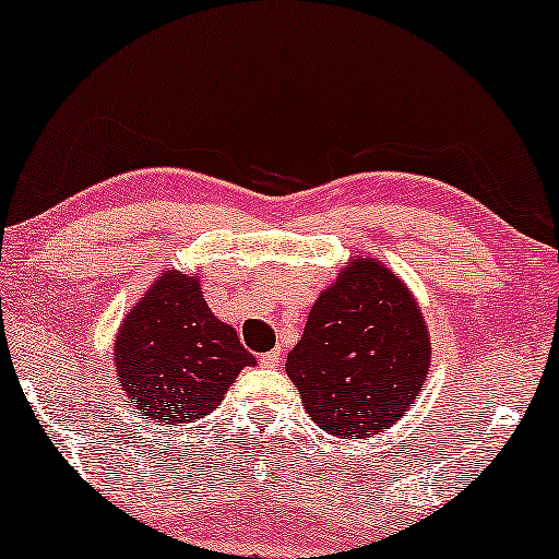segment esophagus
<instances>
[{"instance_id": "34e87169", "label": "esophagus", "mask_w": 559, "mask_h": 559, "mask_svg": "<svg viewBox=\"0 0 559 559\" xmlns=\"http://www.w3.org/2000/svg\"><path fill=\"white\" fill-rule=\"evenodd\" d=\"M259 364L266 366V369H274L280 364V350H266V354L259 356Z\"/></svg>"}]
</instances>
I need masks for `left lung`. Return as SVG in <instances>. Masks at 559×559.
I'll return each mask as SVG.
<instances>
[{"instance_id":"left-lung-1","label":"left lung","mask_w":559,"mask_h":559,"mask_svg":"<svg viewBox=\"0 0 559 559\" xmlns=\"http://www.w3.org/2000/svg\"><path fill=\"white\" fill-rule=\"evenodd\" d=\"M287 377L320 430L358 440L407 415L430 369L417 302L377 259H350L312 305Z\"/></svg>"}]
</instances>
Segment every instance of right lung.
<instances>
[{
	"instance_id": "1",
	"label": "right lung",
	"mask_w": 559,
	"mask_h": 559,
	"mask_svg": "<svg viewBox=\"0 0 559 559\" xmlns=\"http://www.w3.org/2000/svg\"><path fill=\"white\" fill-rule=\"evenodd\" d=\"M117 373L144 419L167 427L201 419L254 356L203 300L198 280L165 272L117 335Z\"/></svg>"
}]
</instances>
